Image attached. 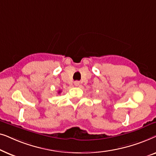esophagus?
Masks as SVG:
<instances>
[{
  "label": "esophagus",
  "mask_w": 156,
  "mask_h": 156,
  "mask_svg": "<svg viewBox=\"0 0 156 156\" xmlns=\"http://www.w3.org/2000/svg\"><path fill=\"white\" fill-rule=\"evenodd\" d=\"M74 86H76V87H78L79 85H80V82H78V81H75V82H74Z\"/></svg>",
  "instance_id": "obj_1"
}]
</instances>
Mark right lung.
<instances>
[{"label":"right lung","instance_id":"add662e5","mask_svg":"<svg viewBox=\"0 0 156 156\" xmlns=\"http://www.w3.org/2000/svg\"><path fill=\"white\" fill-rule=\"evenodd\" d=\"M60 93H61V91H58V94H60Z\"/></svg>","mask_w":156,"mask_h":156}]
</instances>
